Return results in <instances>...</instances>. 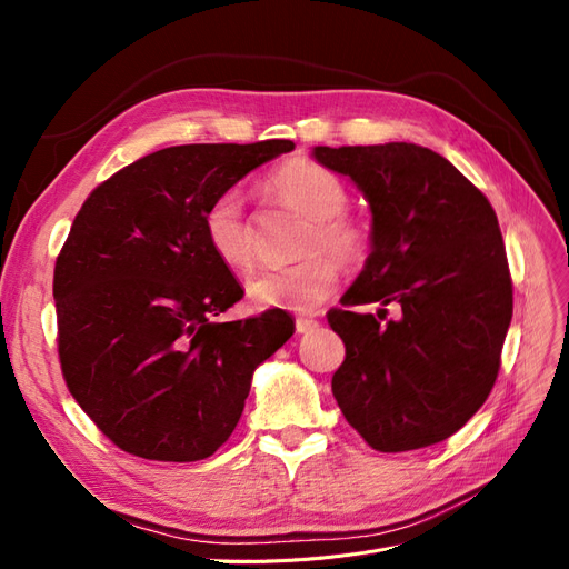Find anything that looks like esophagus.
<instances>
[{
    "label": "esophagus",
    "instance_id": "obj_1",
    "mask_svg": "<svg viewBox=\"0 0 569 569\" xmlns=\"http://www.w3.org/2000/svg\"><path fill=\"white\" fill-rule=\"evenodd\" d=\"M316 327H318V320H313V318H297V332H299V335L313 332Z\"/></svg>",
    "mask_w": 569,
    "mask_h": 569
}]
</instances>
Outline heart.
<instances>
[{
	"label": "heart",
	"instance_id": "obj_1",
	"mask_svg": "<svg viewBox=\"0 0 569 569\" xmlns=\"http://www.w3.org/2000/svg\"><path fill=\"white\" fill-rule=\"evenodd\" d=\"M272 194L291 211L308 218L301 253L303 261L287 268H266L247 280V297L256 308L313 311L339 282V263L358 266L368 256V232L343 213L349 192L343 182L311 159H295L274 170ZM203 234L220 263L242 270L251 263V230L239 189L220 192L203 213ZM320 248L333 254H316Z\"/></svg>",
	"mask_w": 569,
	"mask_h": 569
}]
</instances>
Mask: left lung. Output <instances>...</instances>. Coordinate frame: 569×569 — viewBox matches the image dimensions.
<instances>
[{
	"label": "left lung",
	"mask_w": 569,
	"mask_h": 569,
	"mask_svg": "<svg viewBox=\"0 0 569 569\" xmlns=\"http://www.w3.org/2000/svg\"><path fill=\"white\" fill-rule=\"evenodd\" d=\"M370 213V253L330 311L347 358L332 377L343 418L372 449L401 453L449 439L487 401L512 318V282L489 199L437 151L408 144L313 147Z\"/></svg>",
	"instance_id": "left-lung-1"
}]
</instances>
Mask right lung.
Here are the masks:
<instances>
[{
  "label": "right lung",
  "instance_id": "add662e5",
  "mask_svg": "<svg viewBox=\"0 0 569 569\" xmlns=\"http://www.w3.org/2000/svg\"><path fill=\"white\" fill-rule=\"evenodd\" d=\"M295 149L182 144L101 182L57 258L68 391L118 449L147 460L213 456L242 418L253 370L295 335L289 313L213 322L244 297L203 234V213L258 166Z\"/></svg>",
  "mask_w": 569,
  "mask_h": 569
}]
</instances>
